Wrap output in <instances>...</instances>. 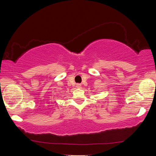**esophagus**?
Here are the masks:
<instances>
[{
  "instance_id": "obj_1",
  "label": "esophagus",
  "mask_w": 156,
  "mask_h": 156,
  "mask_svg": "<svg viewBox=\"0 0 156 156\" xmlns=\"http://www.w3.org/2000/svg\"><path fill=\"white\" fill-rule=\"evenodd\" d=\"M76 87H77L78 89H80L82 87H81V84H76Z\"/></svg>"
}]
</instances>
